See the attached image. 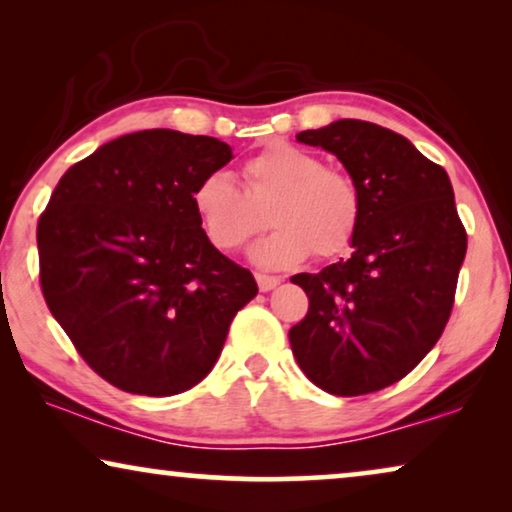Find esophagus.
Wrapping results in <instances>:
<instances>
[{"label": "esophagus", "mask_w": 512, "mask_h": 512, "mask_svg": "<svg viewBox=\"0 0 512 512\" xmlns=\"http://www.w3.org/2000/svg\"><path fill=\"white\" fill-rule=\"evenodd\" d=\"M256 282H258V289H261V291L265 293V291H272V289H275V286H277L279 282H282V279L275 277V275H263V272H258V275H256Z\"/></svg>", "instance_id": "1"}]
</instances>
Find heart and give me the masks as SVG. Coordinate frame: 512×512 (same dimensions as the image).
<instances>
[{
	"mask_svg": "<svg viewBox=\"0 0 512 512\" xmlns=\"http://www.w3.org/2000/svg\"><path fill=\"white\" fill-rule=\"evenodd\" d=\"M242 179L244 188L230 174L212 172L193 191L195 214L219 251L242 249L263 228L265 216L272 230L251 251L265 268L298 263L310 251L331 258L352 244L363 202L347 172L324 165L310 151L277 142L244 160Z\"/></svg>",
	"mask_w": 512,
	"mask_h": 512,
	"instance_id": "b5f03b06",
	"label": "heart"
}]
</instances>
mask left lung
Instances as JSON below:
<instances>
[{
  "mask_svg": "<svg viewBox=\"0 0 512 512\" xmlns=\"http://www.w3.org/2000/svg\"><path fill=\"white\" fill-rule=\"evenodd\" d=\"M296 139L338 156L363 212L347 261L291 277L310 300L289 331L293 356L328 394H373L403 380L443 335L466 228L447 172L396 132L342 118Z\"/></svg>",
  "mask_w": 512,
  "mask_h": 512,
  "instance_id": "obj_1",
  "label": "left lung"
}]
</instances>
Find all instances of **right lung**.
I'll return each mask as SVG.
<instances>
[{
	"label": "right lung",
	"mask_w": 512,
	"mask_h": 512,
	"mask_svg": "<svg viewBox=\"0 0 512 512\" xmlns=\"http://www.w3.org/2000/svg\"><path fill=\"white\" fill-rule=\"evenodd\" d=\"M226 142L142 130L62 174L37 223L48 310L102 380L174 396L205 380L256 279L214 249L193 207Z\"/></svg>",
	"instance_id": "add662e5"
}]
</instances>
